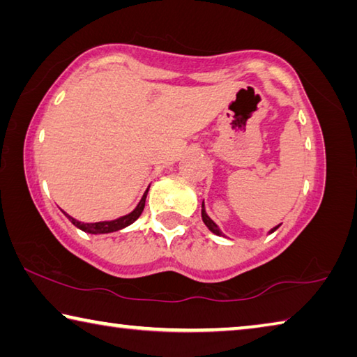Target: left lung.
I'll use <instances>...</instances> for the list:
<instances>
[{"mask_svg":"<svg viewBox=\"0 0 357 357\" xmlns=\"http://www.w3.org/2000/svg\"><path fill=\"white\" fill-rule=\"evenodd\" d=\"M201 217H203V222H204V225L207 226V228H209L212 232H213V234H217V236H223V232L222 231H220V228H218V226L215 225V223H213L212 222V220L209 218V215H207V213H206V211H204V203L203 204H201ZM278 228H280V225H278L276 226V228H273V229H271L270 232H275Z\"/></svg>","mask_w":357,"mask_h":357,"instance_id":"1","label":"left lung"}]
</instances>
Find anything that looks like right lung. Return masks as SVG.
I'll return each mask as SVG.
<instances>
[{"label":"right lung","mask_w":357,"mask_h":357,"mask_svg":"<svg viewBox=\"0 0 357 357\" xmlns=\"http://www.w3.org/2000/svg\"><path fill=\"white\" fill-rule=\"evenodd\" d=\"M146 193H148V189L146 192L144 193V197H142L140 203L137 204V207L131 212L128 213V215L125 217H120L116 220H112V222H98V223H81L77 222V220H75L73 217L66 215L68 217V220L71 223H73L76 228L82 229L84 232H90V234H107V232H114V231H120L123 228H126V226H129L131 223H134L135 220H137L140 217V213L144 212V207H145V199H146Z\"/></svg>","instance_id":"add662e5"}]
</instances>
